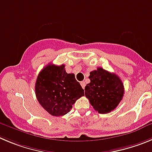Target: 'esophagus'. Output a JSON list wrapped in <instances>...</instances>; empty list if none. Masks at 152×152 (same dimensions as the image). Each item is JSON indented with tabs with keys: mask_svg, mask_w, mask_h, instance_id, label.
<instances>
[{
	"mask_svg": "<svg viewBox=\"0 0 152 152\" xmlns=\"http://www.w3.org/2000/svg\"><path fill=\"white\" fill-rule=\"evenodd\" d=\"M80 84H81V86H82V87H83V88L84 89L85 86H86V83H85V82H81Z\"/></svg>",
	"mask_w": 152,
	"mask_h": 152,
	"instance_id": "esophagus-1",
	"label": "esophagus"
}]
</instances>
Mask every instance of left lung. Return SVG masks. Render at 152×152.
Instances as JSON below:
<instances>
[{
    "label": "left lung",
    "mask_w": 152,
    "mask_h": 152,
    "mask_svg": "<svg viewBox=\"0 0 152 152\" xmlns=\"http://www.w3.org/2000/svg\"><path fill=\"white\" fill-rule=\"evenodd\" d=\"M90 83L85 88V95L91 105L100 114L114 110L124 96V85L115 73L98 67L90 72Z\"/></svg>",
    "instance_id": "obj_1"
}]
</instances>
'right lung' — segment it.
<instances>
[{
	"label": "right lung",
	"mask_w": 152,
	"mask_h": 152,
	"mask_svg": "<svg viewBox=\"0 0 152 152\" xmlns=\"http://www.w3.org/2000/svg\"><path fill=\"white\" fill-rule=\"evenodd\" d=\"M65 65L49 64L37 78L35 94L39 104L53 116H62L69 113L75 102L84 96L75 75L67 73Z\"/></svg>",
	"instance_id": "1"
}]
</instances>
